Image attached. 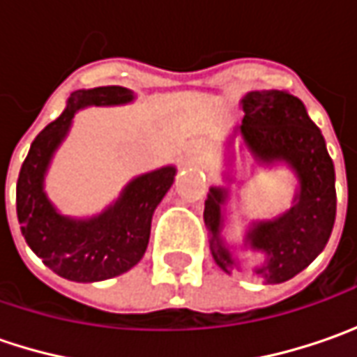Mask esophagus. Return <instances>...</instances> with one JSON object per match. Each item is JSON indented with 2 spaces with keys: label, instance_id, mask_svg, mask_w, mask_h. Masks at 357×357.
I'll list each match as a JSON object with an SVG mask.
<instances>
[{
  "label": "esophagus",
  "instance_id": "esophagus-1",
  "mask_svg": "<svg viewBox=\"0 0 357 357\" xmlns=\"http://www.w3.org/2000/svg\"><path fill=\"white\" fill-rule=\"evenodd\" d=\"M200 157H202V151H200L199 146H188V149H186V158H188V160L197 162V160H200Z\"/></svg>",
  "mask_w": 357,
  "mask_h": 357
}]
</instances>
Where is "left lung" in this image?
<instances>
[{
    "label": "left lung",
    "mask_w": 357,
    "mask_h": 357,
    "mask_svg": "<svg viewBox=\"0 0 357 357\" xmlns=\"http://www.w3.org/2000/svg\"><path fill=\"white\" fill-rule=\"evenodd\" d=\"M242 109L244 121L238 130L254 157L262 162H288L300 181L294 206L276 220L254 225L248 232L250 246L264 254L254 272L270 284H280L308 266L332 234L336 220L334 162L304 103L288 91H252L242 99ZM225 197V190L211 188L204 222L213 232L214 260L228 272L234 260L218 238Z\"/></svg>",
    "instance_id": "8db88e82"
}]
</instances>
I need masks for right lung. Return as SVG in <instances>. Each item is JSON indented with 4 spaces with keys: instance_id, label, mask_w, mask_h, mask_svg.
Returning <instances> with one entry per match:
<instances>
[{
    "instance_id": "right-lung-1",
    "label": "right lung",
    "mask_w": 357,
    "mask_h": 357,
    "mask_svg": "<svg viewBox=\"0 0 357 357\" xmlns=\"http://www.w3.org/2000/svg\"><path fill=\"white\" fill-rule=\"evenodd\" d=\"M130 99L129 89L115 85L77 91L61 115L35 137L21 165L15 195L21 234L43 264L67 280H107L135 266L146 250L153 213L172 185V167L143 174L109 211L91 220L65 218L49 204L43 174L73 115L87 105H121Z\"/></svg>"
}]
</instances>
